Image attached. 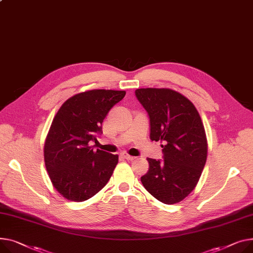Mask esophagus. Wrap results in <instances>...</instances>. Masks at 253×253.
Masks as SVG:
<instances>
[{"instance_id":"34e87169","label":"esophagus","mask_w":253,"mask_h":253,"mask_svg":"<svg viewBox=\"0 0 253 253\" xmlns=\"http://www.w3.org/2000/svg\"><path fill=\"white\" fill-rule=\"evenodd\" d=\"M122 157H123L124 159L128 160V161H133V160H135V159H136L135 157H133V156H130V155L126 154V153H123V154H122Z\"/></svg>"}]
</instances>
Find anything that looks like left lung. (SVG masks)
<instances>
[{
	"label": "left lung",
	"mask_w": 253,
	"mask_h": 253,
	"mask_svg": "<svg viewBox=\"0 0 253 253\" xmlns=\"http://www.w3.org/2000/svg\"><path fill=\"white\" fill-rule=\"evenodd\" d=\"M135 95L149 117L150 139L164 141L163 159L147 158L144 188L161 203L174 205L196 186L205 168L208 142L200 116L190 100L168 88H140Z\"/></svg>",
	"instance_id": "left-lung-1"
}]
</instances>
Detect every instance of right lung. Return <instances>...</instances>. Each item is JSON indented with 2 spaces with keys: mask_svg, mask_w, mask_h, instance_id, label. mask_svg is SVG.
<instances>
[{
  "mask_svg": "<svg viewBox=\"0 0 253 253\" xmlns=\"http://www.w3.org/2000/svg\"><path fill=\"white\" fill-rule=\"evenodd\" d=\"M123 90L93 89L67 99L55 116L43 156L54 187L72 201L87 200L110 180L118 155L93 150L91 141L103 133V121L125 96Z\"/></svg>",
  "mask_w": 253,
  "mask_h": 253,
  "instance_id": "add662e5",
  "label": "right lung"
}]
</instances>
